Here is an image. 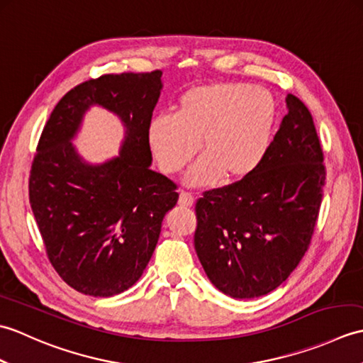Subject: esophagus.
<instances>
[{
  "mask_svg": "<svg viewBox=\"0 0 363 363\" xmlns=\"http://www.w3.org/2000/svg\"><path fill=\"white\" fill-rule=\"evenodd\" d=\"M195 203V198L191 196L190 194H187V191H181L179 195V206L182 207H191Z\"/></svg>",
  "mask_w": 363,
  "mask_h": 363,
  "instance_id": "34e87169",
  "label": "esophagus"
}]
</instances>
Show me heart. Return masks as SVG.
I'll use <instances>...</instances> for the list:
<instances>
[{
    "mask_svg": "<svg viewBox=\"0 0 363 363\" xmlns=\"http://www.w3.org/2000/svg\"><path fill=\"white\" fill-rule=\"evenodd\" d=\"M276 104L267 90L218 82L184 94L173 115L152 118L148 143L160 169L173 174L189 165L201 143L203 159L187 184L207 187L223 177L237 182L254 173L272 140Z\"/></svg>",
    "mask_w": 363,
    "mask_h": 363,
    "instance_id": "obj_1",
    "label": "heart"
}]
</instances>
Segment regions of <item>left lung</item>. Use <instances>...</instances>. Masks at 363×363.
<instances>
[{"instance_id":"8db88e82","label":"left lung","mask_w":363,"mask_h":363,"mask_svg":"<svg viewBox=\"0 0 363 363\" xmlns=\"http://www.w3.org/2000/svg\"><path fill=\"white\" fill-rule=\"evenodd\" d=\"M254 173L207 190L195 204V250L226 295L264 296L309 250L326 184L325 152L311 111L295 95Z\"/></svg>"}]
</instances>
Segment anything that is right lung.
Wrapping results in <instances>:
<instances>
[{
    "instance_id": "right-lung-1",
    "label": "right lung",
    "mask_w": 363,
    "mask_h": 363,
    "mask_svg": "<svg viewBox=\"0 0 363 363\" xmlns=\"http://www.w3.org/2000/svg\"><path fill=\"white\" fill-rule=\"evenodd\" d=\"M160 70L103 74L72 89L54 107L29 172V203L52 268L84 295L113 296L140 279L177 186L152 172L148 128ZM99 104L127 126L122 156L87 166L69 138Z\"/></svg>"
}]
</instances>
